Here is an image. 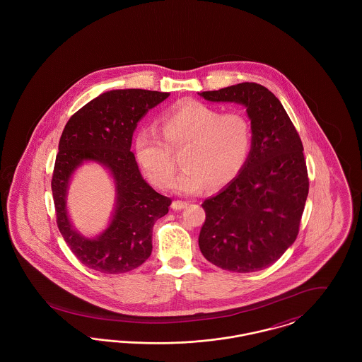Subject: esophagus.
Masks as SVG:
<instances>
[{"label":"esophagus","instance_id":"esophagus-1","mask_svg":"<svg viewBox=\"0 0 362 362\" xmlns=\"http://www.w3.org/2000/svg\"><path fill=\"white\" fill-rule=\"evenodd\" d=\"M187 202H185V201H173V210H182V209H185V207H187Z\"/></svg>","mask_w":362,"mask_h":362}]
</instances>
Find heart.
Returning a JSON list of instances; mask_svg holds the SVG:
<instances>
[{
	"label": "heart",
	"mask_w": 362,
	"mask_h": 362,
	"mask_svg": "<svg viewBox=\"0 0 362 362\" xmlns=\"http://www.w3.org/2000/svg\"><path fill=\"white\" fill-rule=\"evenodd\" d=\"M254 144L250 118L240 111L221 112L209 104L186 100L165 111L158 129L145 127L136 137L138 163L158 187L173 180L180 155L183 171L173 189L191 194L207 187L223 189L245 167Z\"/></svg>",
	"instance_id": "obj_1"
}]
</instances>
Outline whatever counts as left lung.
I'll use <instances>...</instances> for the list:
<instances>
[{"label":"left lung","instance_id":"8db88e82","mask_svg":"<svg viewBox=\"0 0 362 362\" xmlns=\"http://www.w3.org/2000/svg\"><path fill=\"white\" fill-rule=\"evenodd\" d=\"M199 95L210 102L244 104L254 129L243 171L202 204L206 218L198 238L201 252L229 272L263 270L298 235L310 189L301 138L266 86L241 83Z\"/></svg>","mask_w":362,"mask_h":362}]
</instances>
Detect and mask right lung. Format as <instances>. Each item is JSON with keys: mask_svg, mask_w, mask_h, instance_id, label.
Here are the masks:
<instances>
[{"mask_svg": "<svg viewBox=\"0 0 362 362\" xmlns=\"http://www.w3.org/2000/svg\"><path fill=\"white\" fill-rule=\"evenodd\" d=\"M168 96L146 89L110 90L74 112L62 132L52 179L57 225L76 258L92 270L127 273L152 254L153 225L168 213L173 199L144 180L130 148L138 121ZM86 159L110 170L119 194L112 224L96 240L78 235L66 211L69 176Z\"/></svg>", "mask_w": 362, "mask_h": 362, "instance_id": "add662e5", "label": "right lung"}]
</instances>
